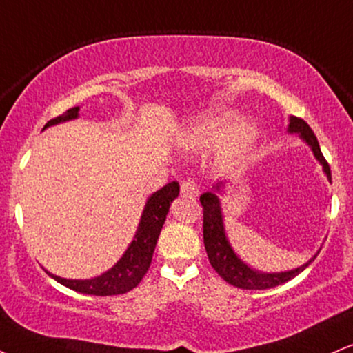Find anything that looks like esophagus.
<instances>
[{
    "label": "esophagus",
    "mask_w": 353,
    "mask_h": 353,
    "mask_svg": "<svg viewBox=\"0 0 353 353\" xmlns=\"http://www.w3.org/2000/svg\"><path fill=\"white\" fill-rule=\"evenodd\" d=\"M181 194L184 195V197H189V199H194L199 195V185L197 182L194 179H188V181H182L181 184Z\"/></svg>",
    "instance_id": "obj_1"
}]
</instances>
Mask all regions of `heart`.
<instances>
[{
  "label": "heart",
  "mask_w": 353,
  "mask_h": 353,
  "mask_svg": "<svg viewBox=\"0 0 353 353\" xmlns=\"http://www.w3.org/2000/svg\"><path fill=\"white\" fill-rule=\"evenodd\" d=\"M256 136L252 123L240 120L230 110H219L195 120L182 134V143L192 151H210L220 146L225 158L236 161L252 151Z\"/></svg>",
  "instance_id": "1"
}]
</instances>
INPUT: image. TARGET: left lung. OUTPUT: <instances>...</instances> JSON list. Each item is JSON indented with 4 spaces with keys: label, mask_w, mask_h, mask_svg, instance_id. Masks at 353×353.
<instances>
[{
    "label": "left lung",
    "mask_w": 353,
    "mask_h": 353,
    "mask_svg": "<svg viewBox=\"0 0 353 353\" xmlns=\"http://www.w3.org/2000/svg\"><path fill=\"white\" fill-rule=\"evenodd\" d=\"M288 131L290 133H298L299 138L304 143H307V146L311 148L316 159L319 161L322 169H324L327 179L332 181L330 168L327 164L324 154H322L319 141H317L311 126L298 117H290ZM220 185H223V182H219L215 185L214 192L202 194L201 203L203 207V245H205L207 256H209L212 268L217 271L225 281L232 284V286L241 288V290H268V288H274L278 284L290 281V279L298 276L301 271H304L311 265L316 254L307 263H304L303 266H299V268L281 271V273H261V271L250 268L245 261H241L239 254L233 252L230 241L225 235L222 207H220V199L215 195V192L220 190Z\"/></svg>",
    "instance_id": "obj_1"
}]
</instances>
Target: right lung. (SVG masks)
I'll return each mask as SVG.
<instances>
[{
	"label": "right lung",
	"instance_id": "obj_1",
	"mask_svg": "<svg viewBox=\"0 0 353 353\" xmlns=\"http://www.w3.org/2000/svg\"><path fill=\"white\" fill-rule=\"evenodd\" d=\"M79 107L67 110L61 117L46 123L44 130L48 126L57 125V123L75 120L79 117ZM177 195H179V182L174 181L165 184L163 189H159L148 199L134 239L126 248V252L123 253V256L117 261V265H113V268L92 279H65L49 273V271L48 274L63 286L90 296H114L131 291L138 286L143 276L150 270L152 253L158 243L161 228L165 222V215H168L171 202Z\"/></svg>",
	"mask_w": 353,
	"mask_h": 353
}]
</instances>
